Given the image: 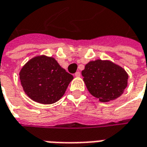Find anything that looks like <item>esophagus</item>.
I'll return each instance as SVG.
<instances>
[{
    "label": "esophagus",
    "mask_w": 147,
    "mask_h": 147,
    "mask_svg": "<svg viewBox=\"0 0 147 147\" xmlns=\"http://www.w3.org/2000/svg\"><path fill=\"white\" fill-rule=\"evenodd\" d=\"M80 76H81V73H80V71H76V73H75V76L76 77H80Z\"/></svg>",
    "instance_id": "34e87169"
}]
</instances>
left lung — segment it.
Returning a JSON list of instances; mask_svg holds the SVG:
<instances>
[{"instance_id":"8db88e82","label":"left lung","mask_w":147,"mask_h":147,"mask_svg":"<svg viewBox=\"0 0 147 147\" xmlns=\"http://www.w3.org/2000/svg\"><path fill=\"white\" fill-rule=\"evenodd\" d=\"M82 76L89 92L102 102L119 98L127 86V73L109 61H90Z\"/></svg>"}]
</instances>
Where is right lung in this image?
I'll return each instance as SVG.
<instances>
[{"label":"right lung","mask_w":147,"mask_h":147,"mask_svg":"<svg viewBox=\"0 0 147 147\" xmlns=\"http://www.w3.org/2000/svg\"><path fill=\"white\" fill-rule=\"evenodd\" d=\"M20 79L24 92L41 104H53L62 98L73 80L53 57L38 56L22 67Z\"/></svg>","instance_id":"1"}]
</instances>
